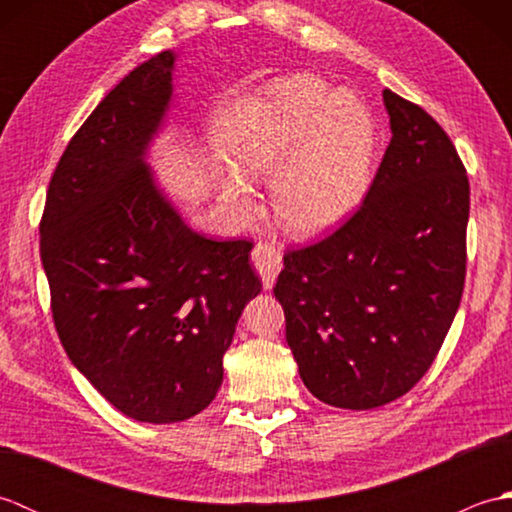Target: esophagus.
<instances>
[{
    "mask_svg": "<svg viewBox=\"0 0 512 512\" xmlns=\"http://www.w3.org/2000/svg\"><path fill=\"white\" fill-rule=\"evenodd\" d=\"M253 264L257 268L259 277H262V284L266 290L275 286V281L281 273V253L279 248L270 244H257L253 250Z\"/></svg>",
    "mask_w": 512,
    "mask_h": 512,
    "instance_id": "1",
    "label": "esophagus"
}]
</instances>
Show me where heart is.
Listing matches in <instances>:
<instances>
[{"instance_id": "b5f03b06", "label": "heart", "mask_w": 512, "mask_h": 512, "mask_svg": "<svg viewBox=\"0 0 512 512\" xmlns=\"http://www.w3.org/2000/svg\"><path fill=\"white\" fill-rule=\"evenodd\" d=\"M376 127L354 92L332 90L301 74L266 94L253 140L239 151L248 180L270 182V204L292 235H317L350 217L372 187ZM222 198L237 215L253 213L250 191L235 178Z\"/></svg>"}]
</instances>
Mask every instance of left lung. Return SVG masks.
Returning a JSON list of instances; mask_svg holds the SVG:
<instances>
[{
	"mask_svg": "<svg viewBox=\"0 0 512 512\" xmlns=\"http://www.w3.org/2000/svg\"><path fill=\"white\" fill-rule=\"evenodd\" d=\"M391 140L363 204L332 235L288 250L275 297L303 385L374 409L431 367L460 308L469 178L444 129L383 92Z\"/></svg>",
	"mask_w": 512,
	"mask_h": 512,
	"instance_id": "obj_1",
	"label": "left lung"
}]
</instances>
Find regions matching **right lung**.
I'll return each mask as SVG.
<instances>
[{
	"instance_id": "1",
	"label": "right lung",
	"mask_w": 512,
	"mask_h": 512,
	"mask_svg": "<svg viewBox=\"0 0 512 512\" xmlns=\"http://www.w3.org/2000/svg\"><path fill=\"white\" fill-rule=\"evenodd\" d=\"M176 59L140 63L96 105L52 173L39 226L65 354L110 405L151 424L211 405L235 325L262 292L253 244L193 231L147 162Z\"/></svg>"
}]
</instances>
